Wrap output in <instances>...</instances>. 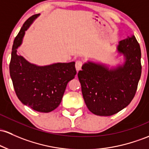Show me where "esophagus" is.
<instances>
[{"label":"esophagus","mask_w":149,"mask_h":149,"mask_svg":"<svg viewBox=\"0 0 149 149\" xmlns=\"http://www.w3.org/2000/svg\"><path fill=\"white\" fill-rule=\"evenodd\" d=\"M83 66V62L81 61H77L76 62V68L77 71L81 69V67Z\"/></svg>","instance_id":"1"}]
</instances>
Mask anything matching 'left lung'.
Masks as SVG:
<instances>
[{
	"instance_id": "obj_1",
	"label": "left lung",
	"mask_w": 149,
	"mask_h": 149,
	"mask_svg": "<svg viewBox=\"0 0 149 149\" xmlns=\"http://www.w3.org/2000/svg\"><path fill=\"white\" fill-rule=\"evenodd\" d=\"M117 52L124 56L122 64L109 68L88 61L78 73L86 106L96 115H113L129 105L141 78V49L134 36L120 41Z\"/></svg>"
}]
</instances>
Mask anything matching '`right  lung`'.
<instances>
[{
    "label": "right lung",
    "instance_id": "obj_1",
    "mask_svg": "<svg viewBox=\"0 0 149 149\" xmlns=\"http://www.w3.org/2000/svg\"><path fill=\"white\" fill-rule=\"evenodd\" d=\"M36 14L25 21L13 45L10 75L17 97L25 105L40 112H49L59 105L66 86L75 78V62L37 66L18 54L25 31L40 16Z\"/></svg>",
    "mask_w": 149,
    "mask_h": 149
}]
</instances>
